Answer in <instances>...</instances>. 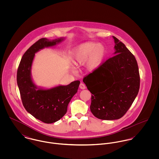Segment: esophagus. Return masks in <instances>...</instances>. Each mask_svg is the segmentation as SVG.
<instances>
[{
  "label": "esophagus",
  "mask_w": 159,
  "mask_h": 159,
  "mask_svg": "<svg viewBox=\"0 0 159 159\" xmlns=\"http://www.w3.org/2000/svg\"><path fill=\"white\" fill-rule=\"evenodd\" d=\"M80 88L81 89H86V86L83 83H81L80 85Z\"/></svg>",
  "instance_id": "34e87169"
}]
</instances>
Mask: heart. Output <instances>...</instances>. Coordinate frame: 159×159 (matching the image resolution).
Wrapping results in <instances>:
<instances>
[{
  "mask_svg": "<svg viewBox=\"0 0 159 159\" xmlns=\"http://www.w3.org/2000/svg\"><path fill=\"white\" fill-rule=\"evenodd\" d=\"M107 54L105 46L94 42H86L76 47L73 51V62L76 66L84 64L88 71H93L98 68Z\"/></svg>",
  "mask_w": 159,
  "mask_h": 159,
  "instance_id": "heart-1",
  "label": "heart"
}]
</instances>
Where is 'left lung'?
<instances>
[{
  "label": "left lung",
  "mask_w": 159,
  "mask_h": 159,
  "mask_svg": "<svg viewBox=\"0 0 159 159\" xmlns=\"http://www.w3.org/2000/svg\"><path fill=\"white\" fill-rule=\"evenodd\" d=\"M113 57L83 79L92 93L91 111L102 120L121 118L131 107L139 89V74L135 56L113 36Z\"/></svg>",
  "instance_id": "1"
}]
</instances>
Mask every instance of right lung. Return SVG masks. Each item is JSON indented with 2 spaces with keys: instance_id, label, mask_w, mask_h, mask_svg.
Listing matches in <instances>:
<instances>
[{
  "instance_id": "1",
  "label": "right lung",
  "mask_w": 159,
  "mask_h": 159,
  "mask_svg": "<svg viewBox=\"0 0 159 159\" xmlns=\"http://www.w3.org/2000/svg\"><path fill=\"white\" fill-rule=\"evenodd\" d=\"M64 40L65 37H61L38 40L24 54L17 71V84L24 107L29 113L46 124L54 123L66 114L80 81H75L66 86L59 85L49 89L39 87L33 81L32 66L35 53L45 48L55 46Z\"/></svg>"
}]
</instances>
